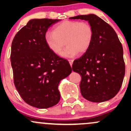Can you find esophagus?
Returning a JSON list of instances; mask_svg holds the SVG:
<instances>
[{"label":"esophagus","mask_w":131,"mask_h":131,"mask_svg":"<svg viewBox=\"0 0 131 131\" xmlns=\"http://www.w3.org/2000/svg\"><path fill=\"white\" fill-rule=\"evenodd\" d=\"M68 61H69L70 64V66H71V67H72V64H73V59H68Z\"/></svg>","instance_id":"obj_1"}]
</instances>
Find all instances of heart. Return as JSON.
<instances>
[{
	"label": "heart",
	"instance_id": "1",
	"mask_svg": "<svg viewBox=\"0 0 131 131\" xmlns=\"http://www.w3.org/2000/svg\"><path fill=\"white\" fill-rule=\"evenodd\" d=\"M94 37L92 26L87 22L64 21L56 25L52 31L45 34V41L49 48L59 54L64 45H67L61 55L64 58H72L84 54L90 47Z\"/></svg>",
	"mask_w": 131,
	"mask_h": 131
}]
</instances>
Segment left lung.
Listing matches in <instances>:
<instances>
[{"instance_id": "left-lung-1", "label": "left lung", "mask_w": 131, "mask_h": 131, "mask_svg": "<svg viewBox=\"0 0 131 131\" xmlns=\"http://www.w3.org/2000/svg\"><path fill=\"white\" fill-rule=\"evenodd\" d=\"M70 19L88 21L94 30L89 49L72 65L73 72L81 75L82 95L95 103L111 100L119 91L125 75L122 43L113 28L95 14Z\"/></svg>"}]
</instances>
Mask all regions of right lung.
Returning a JSON list of instances; mask_svg holds the SVG:
<instances>
[{"label": "right lung", "instance_id": "obj_1", "mask_svg": "<svg viewBox=\"0 0 131 131\" xmlns=\"http://www.w3.org/2000/svg\"><path fill=\"white\" fill-rule=\"evenodd\" d=\"M59 21L30 19L12 42L14 85L26 103L38 108H50L59 102V82L72 71L68 61L54 53L45 41L49 28Z\"/></svg>", "mask_w": 131, "mask_h": 131}]
</instances>
